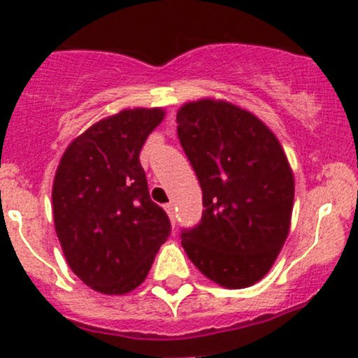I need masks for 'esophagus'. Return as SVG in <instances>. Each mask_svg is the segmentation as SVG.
Masks as SVG:
<instances>
[{
  "label": "esophagus",
  "mask_w": 358,
  "mask_h": 358,
  "mask_svg": "<svg viewBox=\"0 0 358 358\" xmlns=\"http://www.w3.org/2000/svg\"><path fill=\"white\" fill-rule=\"evenodd\" d=\"M164 210H166V213H168V217H169V220H171V224L175 225L176 224V215H175V206H173V203L164 204Z\"/></svg>",
  "instance_id": "34e87169"
}]
</instances>
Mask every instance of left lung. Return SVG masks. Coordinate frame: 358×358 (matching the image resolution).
Listing matches in <instances>:
<instances>
[{"instance_id":"8db88e82","label":"left lung","mask_w":358,"mask_h":358,"mask_svg":"<svg viewBox=\"0 0 358 358\" xmlns=\"http://www.w3.org/2000/svg\"><path fill=\"white\" fill-rule=\"evenodd\" d=\"M176 124L204 206L199 224L182 232L183 250L211 282L252 287L289 236L294 173L285 152L262 120L220 99L185 103Z\"/></svg>"}]
</instances>
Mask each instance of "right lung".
Here are the masks:
<instances>
[{
	"mask_svg": "<svg viewBox=\"0 0 358 358\" xmlns=\"http://www.w3.org/2000/svg\"><path fill=\"white\" fill-rule=\"evenodd\" d=\"M162 108L122 110L76 136L62 154L52 211L71 271L96 292L122 296L145 282L171 224L150 199L140 152Z\"/></svg>",
	"mask_w": 358,
	"mask_h": 358,
	"instance_id": "1",
	"label": "right lung"
}]
</instances>
